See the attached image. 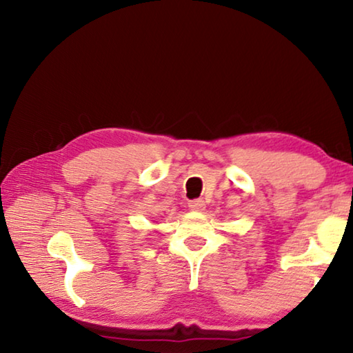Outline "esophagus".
Masks as SVG:
<instances>
[{"mask_svg": "<svg viewBox=\"0 0 353 353\" xmlns=\"http://www.w3.org/2000/svg\"><path fill=\"white\" fill-rule=\"evenodd\" d=\"M188 208L193 212H202L205 208V202L202 199H193L188 202Z\"/></svg>", "mask_w": 353, "mask_h": 353, "instance_id": "34e87169", "label": "esophagus"}]
</instances>
